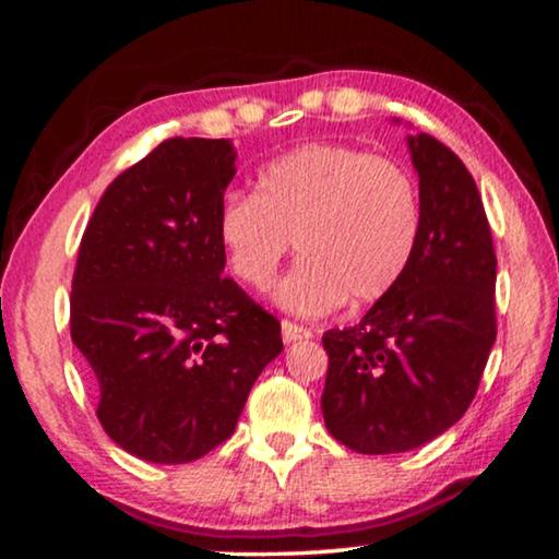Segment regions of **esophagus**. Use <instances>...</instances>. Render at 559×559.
<instances>
[{
  "label": "esophagus",
  "instance_id": "1",
  "mask_svg": "<svg viewBox=\"0 0 559 559\" xmlns=\"http://www.w3.org/2000/svg\"><path fill=\"white\" fill-rule=\"evenodd\" d=\"M305 338H312V331L293 323V320H282V341L295 343V341H305Z\"/></svg>",
  "mask_w": 559,
  "mask_h": 559
}]
</instances>
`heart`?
I'll return each instance as SVG.
<instances>
[{
  "label": "heart",
  "instance_id": "obj_1",
  "mask_svg": "<svg viewBox=\"0 0 559 559\" xmlns=\"http://www.w3.org/2000/svg\"><path fill=\"white\" fill-rule=\"evenodd\" d=\"M423 231L419 186L392 157L335 142H312L272 159L257 195L228 193L218 241L241 285L264 293L289 249L300 264L277 289L282 308L325 316L346 300L384 297L407 270Z\"/></svg>",
  "mask_w": 559,
  "mask_h": 559
}]
</instances>
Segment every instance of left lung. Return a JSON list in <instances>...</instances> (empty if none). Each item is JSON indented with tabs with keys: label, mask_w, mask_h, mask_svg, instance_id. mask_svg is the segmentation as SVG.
Listing matches in <instances>:
<instances>
[{
	"label": "left lung",
	"mask_w": 559,
	"mask_h": 559,
	"mask_svg": "<svg viewBox=\"0 0 559 559\" xmlns=\"http://www.w3.org/2000/svg\"><path fill=\"white\" fill-rule=\"evenodd\" d=\"M423 231L407 270L354 328L323 335L328 432L364 455L415 450L471 407L496 341V251L476 180L409 136Z\"/></svg>",
	"instance_id": "left-lung-1"
}]
</instances>
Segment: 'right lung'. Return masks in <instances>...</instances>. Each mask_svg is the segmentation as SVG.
Wrapping results in <instances>:
<instances>
[{
  "instance_id": "right-lung-1",
  "label": "right lung",
  "mask_w": 559,
  "mask_h": 559,
  "mask_svg": "<svg viewBox=\"0 0 559 559\" xmlns=\"http://www.w3.org/2000/svg\"><path fill=\"white\" fill-rule=\"evenodd\" d=\"M226 140L173 136L117 175L79 247L71 338L104 432L142 461L190 463L236 430L282 350L280 320L224 277Z\"/></svg>"
}]
</instances>
